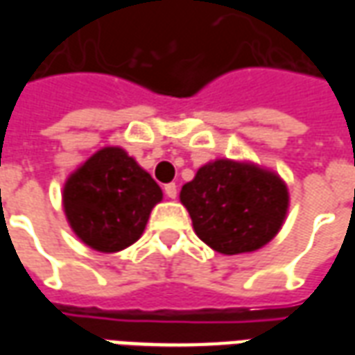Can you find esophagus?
Listing matches in <instances>:
<instances>
[{
  "mask_svg": "<svg viewBox=\"0 0 355 355\" xmlns=\"http://www.w3.org/2000/svg\"><path fill=\"white\" fill-rule=\"evenodd\" d=\"M163 190H165V196H167V198H171V200H175V198H177V193H178L177 184H173V182H171V184H165V188H163Z\"/></svg>",
  "mask_w": 355,
  "mask_h": 355,
  "instance_id": "esophagus-1",
  "label": "esophagus"
}]
</instances>
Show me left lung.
<instances>
[{"instance_id": "obj_1", "label": "left lung", "mask_w": 355, "mask_h": 355, "mask_svg": "<svg viewBox=\"0 0 355 355\" xmlns=\"http://www.w3.org/2000/svg\"><path fill=\"white\" fill-rule=\"evenodd\" d=\"M180 201L201 241L218 253L239 254L261 249L279 232L289 193L270 171L216 159L182 186Z\"/></svg>"}]
</instances>
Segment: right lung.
Listing matches in <instances>:
<instances>
[{
	"label": "right lung",
	"instance_id": "1",
	"mask_svg": "<svg viewBox=\"0 0 355 355\" xmlns=\"http://www.w3.org/2000/svg\"><path fill=\"white\" fill-rule=\"evenodd\" d=\"M163 198L162 188L121 148H102L66 180L64 213L76 236L94 251L132 245Z\"/></svg>",
	"mask_w": 355,
	"mask_h": 355
}]
</instances>
